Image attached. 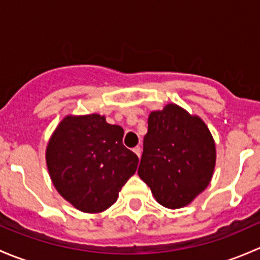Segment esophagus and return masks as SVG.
<instances>
[{"instance_id":"34e87169","label":"esophagus","mask_w":260,"mask_h":260,"mask_svg":"<svg viewBox=\"0 0 260 260\" xmlns=\"http://www.w3.org/2000/svg\"><path fill=\"white\" fill-rule=\"evenodd\" d=\"M133 152H135V153L137 154L138 157H141V153H142V148H141L140 146H137V147H135V148H133Z\"/></svg>"}]
</instances>
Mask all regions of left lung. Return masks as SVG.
<instances>
[{"label": "left lung", "instance_id": "8db88e82", "mask_svg": "<svg viewBox=\"0 0 260 260\" xmlns=\"http://www.w3.org/2000/svg\"><path fill=\"white\" fill-rule=\"evenodd\" d=\"M215 158L214 140L200 118L176 104L149 114L138 175L162 206L180 209L203 192Z\"/></svg>", "mask_w": 260, "mask_h": 260}]
</instances>
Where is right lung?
Instances as JSON below:
<instances>
[{
    "instance_id": "1",
    "label": "right lung",
    "mask_w": 260,
    "mask_h": 260,
    "mask_svg": "<svg viewBox=\"0 0 260 260\" xmlns=\"http://www.w3.org/2000/svg\"><path fill=\"white\" fill-rule=\"evenodd\" d=\"M124 131L99 114L67 117L55 129L46 162L60 195L84 212H101L117 201L137 170L138 157L123 145Z\"/></svg>"
}]
</instances>
